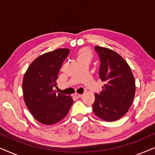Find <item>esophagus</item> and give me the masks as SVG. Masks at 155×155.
Returning a JSON list of instances; mask_svg holds the SVG:
<instances>
[{"mask_svg": "<svg viewBox=\"0 0 155 155\" xmlns=\"http://www.w3.org/2000/svg\"><path fill=\"white\" fill-rule=\"evenodd\" d=\"M73 96L74 97H75V98H77V99H78V98H81V97H82V94H77V93H75V94H74Z\"/></svg>", "mask_w": 155, "mask_h": 155, "instance_id": "obj_1", "label": "esophagus"}]
</instances>
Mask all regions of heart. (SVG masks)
Instances as JSON below:
<instances>
[{
	"instance_id": "b5f03b06",
	"label": "heart",
	"mask_w": 155,
	"mask_h": 155,
	"mask_svg": "<svg viewBox=\"0 0 155 155\" xmlns=\"http://www.w3.org/2000/svg\"><path fill=\"white\" fill-rule=\"evenodd\" d=\"M92 57V54H91L90 51L87 48H82L79 51L78 54V59L81 58H89L90 59Z\"/></svg>"
}]
</instances>
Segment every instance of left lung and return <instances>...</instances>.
<instances>
[{
  "label": "left lung",
  "instance_id": "1",
  "mask_svg": "<svg viewBox=\"0 0 155 155\" xmlns=\"http://www.w3.org/2000/svg\"><path fill=\"white\" fill-rule=\"evenodd\" d=\"M94 50L100 60L99 78L104 84L99 94H94L93 111L106 121H115L123 117L132 104L135 93L134 76L126 61L117 53L97 46Z\"/></svg>",
  "mask_w": 155,
  "mask_h": 155
}]
</instances>
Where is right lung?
Masks as SVG:
<instances>
[{"instance_id": "obj_1", "label": "right lung", "mask_w": 155, "mask_h": 155, "mask_svg": "<svg viewBox=\"0 0 155 155\" xmlns=\"http://www.w3.org/2000/svg\"><path fill=\"white\" fill-rule=\"evenodd\" d=\"M68 48H58L46 53L31 63L22 82L24 101L34 118L41 124L52 125L68 113L73 99L54 90L61 65Z\"/></svg>"}]
</instances>
